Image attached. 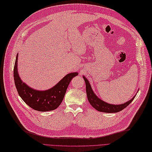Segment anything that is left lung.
<instances>
[{"mask_svg": "<svg viewBox=\"0 0 152 152\" xmlns=\"http://www.w3.org/2000/svg\"><path fill=\"white\" fill-rule=\"evenodd\" d=\"M83 78L84 79L86 82V93L87 96H88V99L90 104L93 106V108L96 109V110L102 112H106V113H115L118 112L119 111L122 110L123 109L127 107V106L130 104V103L133 101L136 95H135L133 98H132L129 101L126 102L125 103H123L121 104H109L108 102H106L105 101H102L100 98H99L96 95L94 91H93L91 85H90L89 82L88 80L84 76H83Z\"/></svg>", "mask_w": 152, "mask_h": 152, "instance_id": "8db88e82", "label": "left lung"}]
</instances>
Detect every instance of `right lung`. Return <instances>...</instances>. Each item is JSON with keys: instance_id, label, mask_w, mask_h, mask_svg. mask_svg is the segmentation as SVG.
Instances as JSON below:
<instances>
[{"instance_id": "1", "label": "right lung", "mask_w": 152, "mask_h": 152, "mask_svg": "<svg viewBox=\"0 0 152 152\" xmlns=\"http://www.w3.org/2000/svg\"><path fill=\"white\" fill-rule=\"evenodd\" d=\"M18 53L14 68V78L18 94L23 101L37 111L47 112L57 108L63 101L70 81L78 73L76 72L68 74L51 88L39 91L31 88L21 80L18 71Z\"/></svg>"}]
</instances>
